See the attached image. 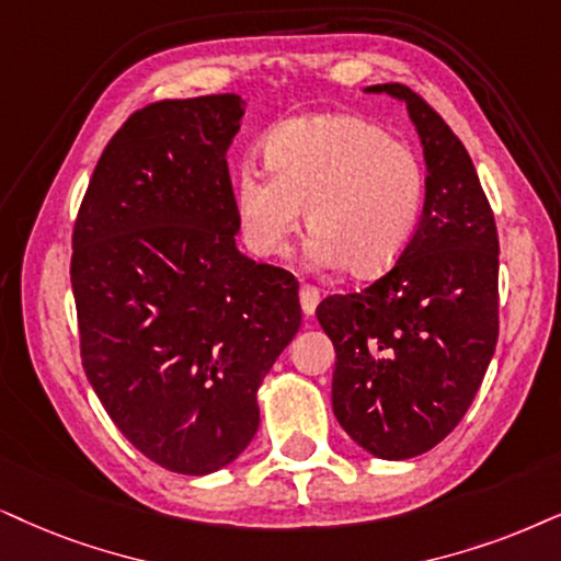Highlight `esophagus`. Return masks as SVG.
Returning a JSON list of instances; mask_svg holds the SVG:
<instances>
[{
  "label": "esophagus",
  "mask_w": 561,
  "mask_h": 561,
  "mask_svg": "<svg viewBox=\"0 0 561 561\" xmlns=\"http://www.w3.org/2000/svg\"><path fill=\"white\" fill-rule=\"evenodd\" d=\"M321 300V293L313 285H300V308L305 316H313L316 313V305Z\"/></svg>",
  "instance_id": "1"
}]
</instances>
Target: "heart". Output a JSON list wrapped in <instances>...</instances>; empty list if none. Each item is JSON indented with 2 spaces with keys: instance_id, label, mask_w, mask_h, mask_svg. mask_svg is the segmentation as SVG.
I'll use <instances>...</instances> for the list:
<instances>
[{
  "instance_id": "heart-1",
  "label": "heart",
  "mask_w": 561,
  "mask_h": 561,
  "mask_svg": "<svg viewBox=\"0 0 561 561\" xmlns=\"http://www.w3.org/2000/svg\"><path fill=\"white\" fill-rule=\"evenodd\" d=\"M270 173L236 175V211L259 256H282L302 225L310 256L375 276L403 256L427 207V165L407 141L350 113H318L276 126L264 141Z\"/></svg>"
}]
</instances>
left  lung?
<instances>
[{
    "instance_id": "left-lung-1",
    "label": "left lung",
    "mask_w": 561,
    "mask_h": 561,
    "mask_svg": "<svg viewBox=\"0 0 561 561\" xmlns=\"http://www.w3.org/2000/svg\"><path fill=\"white\" fill-rule=\"evenodd\" d=\"M407 103L427 162V207L403 256L363 293L316 308L336 350L331 407L354 443L386 460L435 448L469 411L497 346L500 240L477 168L424 98Z\"/></svg>"
}]
</instances>
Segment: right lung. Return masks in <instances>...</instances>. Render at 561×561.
<instances>
[{"mask_svg": "<svg viewBox=\"0 0 561 561\" xmlns=\"http://www.w3.org/2000/svg\"><path fill=\"white\" fill-rule=\"evenodd\" d=\"M245 101H160L113 134L72 232L92 391L139 453L204 477L259 430V386L300 329L297 279L236 245L228 147Z\"/></svg>", "mask_w": 561, "mask_h": 561, "instance_id": "right-lung-1", "label": "right lung"}]
</instances>
